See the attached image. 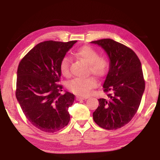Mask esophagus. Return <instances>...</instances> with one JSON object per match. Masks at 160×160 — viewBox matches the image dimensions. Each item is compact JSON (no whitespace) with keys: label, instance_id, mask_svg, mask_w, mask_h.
Returning <instances> with one entry per match:
<instances>
[{"label":"esophagus","instance_id":"34e87169","mask_svg":"<svg viewBox=\"0 0 160 160\" xmlns=\"http://www.w3.org/2000/svg\"><path fill=\"white\" fill-rule=\"evenodd\" d=\"M86 99H88V97H79V96L76 97V99L78 100V101H80V100Z\"/></svg>","mask_w":160,"mask_h":160}]
</instances>
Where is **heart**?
I'll use <instances>...</instances> for the list:
<instances>
[{"label": "heart", "instance_id": "1", "mask_svg": "<svg viewBox=\"0 0 160 160\" xmlns=\"http://www.w3.org/2000/svg\"><path fill=\"white\" fill-rule=\"evenodd\" d=\"M80 61L88 65V72L99 78H104L109 69V59L105 56H99L95 48L90 46H84L80 47L75 53ZM60 70L64 76L70 75V62L67 57L62 58L60 63ZM97 85V81L92 77L83 79L76 78L70 81L68 88L72 92L78 95L87 97L90 93V90Z\"/></svg>", "mask_w": 160, "mask_h": 160}]
</instances>
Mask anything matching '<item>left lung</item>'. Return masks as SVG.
Segmentation results:
<instances>
[{
    "label": "left lung",
    "instance_id": "8db88e82",
    "mask_svg": "<svg viewBox=\"0 0 160 160\" xmlns=\"http://www.w3.org/2000/svg\"><path fill=\"white\" fill-rule=\"evenodd\" d=\"M91 43L104 48L110 60L103 85L107 98L98 99L99 107L93 113V119L102 128H120L133 118L141 102L145 85L141 63L131 48L113 39Z\"/></svg>",
    "mask_w": 160,
    "mask_h": 160
}]
</instances>
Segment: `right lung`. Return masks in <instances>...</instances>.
I'll return each instance as SVG.
<instances>
[{
  "label": "right lung",
  "instance_id": "obj_1",
  "mask_svg": "<svg viewBox=\"0 0 160 160\" xmlns=\"http://www.w3.org/2000/svg\"><path fill=\"white\" fill-rule=\"evenodd\" d=\"M76 42H41L19 63L16 98L28 121L42 131H60L70 121L68 108L75 95L68 92L61 94L63 86L58 83L62 58Z\"/></svg>",
  "mask_w": 160,
  "mask_h": 160
}]
</instances>
